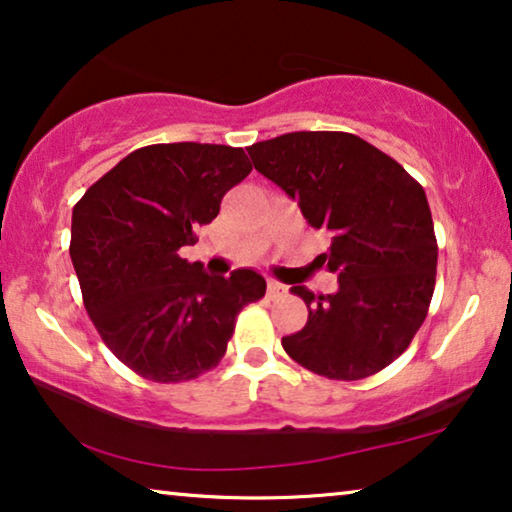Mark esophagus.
<instances>
[{
  "label": "esophagus",
  "mask_w": 512,
  "mask_h": 512,
  "mask_svg": "<svg viewBox=\"0 0 512 512\" xmlns=\"http://www.w3.org/2000/svg\"><path fill=\"white\" fill-rule=\"evenodd\" d=\"M285 292H287V287H285V285H280V283H276V280H269V283H266V297H269V299H278V297H283Z\"/></svg>",
  "instance_id": "obj_1"
}]
</instances>
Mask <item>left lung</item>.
I'll return each mask as SVG.
<instances>
[{"label":"left lung","mask_w":512,"mask_h":512,"mask_svg":"<svg viewBox=\"0 0 512 512\" xmlns=\"http://www.w3.org/2000/svg\"><path fill=\"white\" fill-rule=\"evenodd\" d=\"M259 174L299 201L313 229L331 236L318 255L338 276L334 294L294 285L308 322L283 348L329 380H359L390 366L427 318L438 246L422 185L371 143L348 132H292L248 148Z\"/></svg>","instance_id":"8db88e82"}]
</instances>
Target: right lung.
<instances>
[{"mask_svg":"<svg viewBox=\"0 0 512 512\" xmlns=\"http://www.w3.org/2000/svg\"><path fill=\"white\" fill-rule=\"evenodd\" d=\"M250 171L243 148L155 143L120 160L74 206L69 255L85 311L141 378L183 383L211 371L236 315L264 297L266 280L253 269L208 276L181 257Z\"/></svg>","mask_w":512,"mask_h":512,"instance_id":"add662e5","label":"right lung"}]
</instances>
